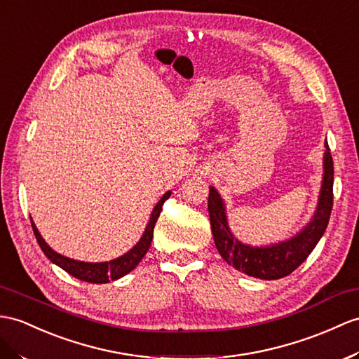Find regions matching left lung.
<instances>
[{"mask_svg": "<svg viewBox=\"0 0 359 359\" xmlns=\"http://www.w3.org/2000/svg\"><path fill=\"white\" fill-rule=\"evenodd\" d=\"M325 146L326 152L323 158L325 173H323L316 213L300 233L285 242L268 247H251L239 242L229 229L225 204L221 195L215 187H210V225H212L215 245L226 264L247 276L262 278V280H276V278L290 276L308 259L326 231L332 205H334V161H332L327 142Z\"/></svg>", "mask_w": 359, "mask_h": 359, "instance_id": "1", "label": "left lung"}]
</instances>
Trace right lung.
Masks as SVG:
<instances>
[{
	"label": "right lung",
	"mask_w": 359,
	"mask_h": 359,
	"mask_svg": "<svg viewBox=\"0 0 359 359\" xmlns=\"http://www.w3.org/2000/svg\"><path fill=\"white\" fill-rule=\"evenodd\" d=\"M172 191H165L163 195V198L158 201V204L155 205L154 212L151 215V219L147 222L146 230L142 236V239L137 242V245L129 250L126 255L120 256L114 260L109 262H100V264H90V262H79L74 259H69L65 257L62 255H57L56 251L51 250L47 242L42 239L41 233L38 231L36 225L33 224V219L30 217L32 221V229L34 236H36V241L39 243L41 250L43 251V255H46L51 262H53L55 265L60 266L64 271H67L68 274H72L73 277L79 278V280L82 282H88V283H108L111 280H117V278L126 276L128 273H130L138 264L140 260L144 257V255L147 252L151 247V242L154 238V226L156 224V219H158V216L163 210V204L164 201L170 196Z\"/></svg>",
	"instance_id": "obj_1"
}]
</instances>
